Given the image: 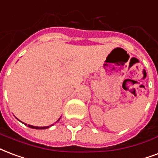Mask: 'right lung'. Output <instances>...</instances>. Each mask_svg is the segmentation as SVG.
I'll use <instances>...</instances> for the list:
<instances>
[{
    "label": "right lung",
    "instance_id": "1",
    "mask_svg": "<svg viewBox=\"0 0 158 158\" xmlns=\"http://www.w3.org/2000/svg\"><path fill=\"white\" fill-rule=\"evenodd\" d=\"M59 120H60V118H59L58 121H57V122H58ZM23 124H25V123H23ZM25 125L26 126H27L28 127H30V128H32V129H48V128H49L50 127L53 126V124H52V125H51V126H48V127H34V126H31V125H27V124H25Z\"/></svg>",
    "mask_w": 158,
    "mask_h": 158
}]
</instances>
